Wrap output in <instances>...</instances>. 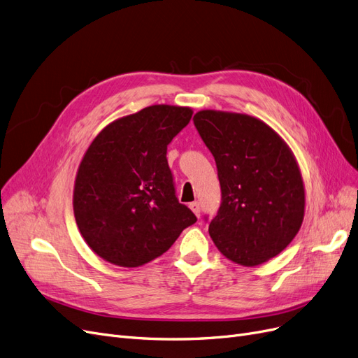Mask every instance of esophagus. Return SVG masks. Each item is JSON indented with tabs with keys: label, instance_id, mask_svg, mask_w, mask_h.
<instances>
[{
	"label": "esophagus",
	"instance_id": "34e87169",
	"mask_svg": "<svg viewBox=\"0 0 358 358\" xmlns=\"http://www.w3.org/2000/svg\"><path fill=\"white\" fill-rule=\"evenodd\" d=\"M190 209L193 210V214L196 217H201V206H199V202H192L190 203Z\"/></svg>",
	"mask_w": 358,
	"mask_h": 358
}]
</instances>
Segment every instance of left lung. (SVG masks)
<instances>
[{
    "instance_id": "obj_1",
    "label": "left lung",
    "mask_w": 358,
    "mask_h": 358,
    "mask_svg": "<svg viewBox=\"0 0 358 358\" xmlns=\"http://www.w3.org/2000/svg\"><path fill=\"white\" fill-rule=\"evenodd\" d=\"M193 121L215 159L222 194L210 239L241 266L267 262L294 241L306 213L292 150L270 125L245 113L205 109Z\"/></svg>"
}]
</instances>
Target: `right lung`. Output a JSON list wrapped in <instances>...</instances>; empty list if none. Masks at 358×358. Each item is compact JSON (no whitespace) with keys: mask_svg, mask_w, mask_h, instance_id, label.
Returning <instances> with one entry per match:
<instances>
[{"mask_svg":"<svg viewBox=\"0 0 358 358\" xmlns=\"http://www.w3.org/2000/svg\"><path fill=\"white\" fill-rule=\"evenodd\" d=\"M184 106L153 104L104 127L79 164L73 214L104 261L140 267L161 257L196 222L176 197L166 148L192 119Z\"/></svg>","mask_w":358,"mask_h":358,"instance_id":"right-lung-1","label":"right lung"}]
</instances>
